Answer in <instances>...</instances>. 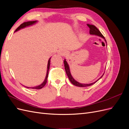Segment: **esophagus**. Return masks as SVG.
<instances>
[{"label": "esophagus", "mask_w": 129, "mask_h": 129, "mask_svg": "<svg viewBox=\"0 0 129 129\" xmlns=\"http://www.w3.org/2000/svg\"><path fill=\"white\" fill-rule=\"evenodd\" d=\"M67 52L66 51L65 49H61L58 50V55H61V56H64L66 55H67Z\"/></svg>", "instance_id": "1"}]
</instances>
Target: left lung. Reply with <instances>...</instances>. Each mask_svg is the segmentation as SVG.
Wrapping results in <instances>:
<instances>
[{
  "instance_id": "8db88e82",
  "label": "left lung",
  "mask_w": 129,
  "mask_h": 129,
  "mask_svg": "<svg viewBox=\"0 0 129 129\" xmlns=\"http://www.w3.org/2000/svg\"><path fill=\"white\" fill-rule=\"evenodd\" d=\"M87 25L89 27V28H90V29H89L90 34H92V35H96V36H99L102 37V38H103L105 39V38L104 37V36H103L102 34L100 32V31L99 30V29L97 28L95 26L93 25L89 24H88ZM105 42H107L106 40H105ZM64 68H65V71H66V74H67V76L69 78L70 81L71 82V83L75 85H76V86H77V87H85L90 86V85L95 83L97 81H99L101 79V78H102V77L104 75V74H103V75L102 76H101L99 79H98L97 81L94 82L93 83H90V84H82V83H80L79 82H77L76 81H75V80L73 79V77H72L71 74V72H70V69H69L68 64L67 63V61H66V60H64Z\"/></svg>"
}]
</instances>
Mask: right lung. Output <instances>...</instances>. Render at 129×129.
Wrapping results in <instances>:
<instances>
[{"instance_id":"1","label":"right lung","mask_w":129,"mask_h":129,"mask_svg":"<svg viewBox=\"0 0 129 129\" xmlns=\"http://www.w3.org/2000/svg\"><path fill=\"white\" fill-rule=\"evenodd\" d=\"M37 21H27V22H25L24 23H22V24H21L20 26H19L18 28L16 29V30H15V32L16 31L20 29L21 28H24V27H26L27 26H28L30 25H32L35 23L37 22ZM50 58L49 59L48 62V66H47V74H46V76L45 78V80L44 81V82H43L41 85H38V86L35 87H32V88H29V87H27V88H32V89H40L41 88H42L44 87L45 85H46L47 81V79H48V72H49V67H50Z\"/></svg>"}]
</instances>
